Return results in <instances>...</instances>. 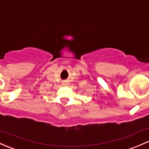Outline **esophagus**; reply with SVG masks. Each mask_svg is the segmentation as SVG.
<instances>
[{"label": "esophagus", "instance_id": "1", "mask_svg": "<svg viewBox=\"0 0 149 149\" xmlns=\"http://www.w3.org/2000/svg\"><path fill=\"white\" fill-rule=\"evenodd\" d=\"M66 83H65V82H64V83H63V85H66Z\"/></svg>", "mask_w": 149, "mask_h": 149}]
</instances>
